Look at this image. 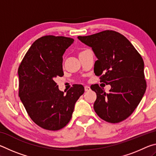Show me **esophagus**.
Listing matches in <instances>:
<instances>
[{
    "label": "esophagus",
    "instance_id": "obj_1",
    "mask_svg": "<svg viewBox=\"0 0 156 156\" xmlns=\"http://www.w3.org/2000/svg\"><path fill=\"white\" fill-rule=\"evenodd\" d=\"M91 90L90 87L89 86H84V91H89Z\"/></svg>",
    "mask_w": 156,
    "mask_h": 156
}]
</instances>
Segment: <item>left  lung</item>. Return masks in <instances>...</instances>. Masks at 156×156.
<instances>
[{"label":"left lung","instance_id":"8db88e82","mask_svg":"<svg viewBox=\"0 0 156 156\" xmlns=\"http://www.w3.org/2000/svg\"><path fill=\"white\" fill-rule=\"evenodd\" d=\"M78 38L91 47L97 57L95 74L112 87L106 93L98 84L91 86L97 95L94 111L108 122L125 120L138 107L147 89L141 55L125 36L113 30Z\"/></svg>","mask_w":156,"mask_h":156}]
</instances>
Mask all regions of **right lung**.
<instances>
[{
  "label": "right lung",
  "mask_w": 156,
  "mask_h": 156,
  "mask_svg": "<svg viewBox=\"0 0 156 156\" xmlns=\"http://www.w3.org/2000/svg\"><path fill=\"white\" fill-rule=\"evenodd\" d=\"M74 41L65 36H44L37 39L18 67V95L30 117L37 125L57 131L72 118L75 103L84 89L75 84L64 94L55 78L64 75L62 55Z\"/></svg>",
  "instance_id": "obj_1"
}]
</instances>
